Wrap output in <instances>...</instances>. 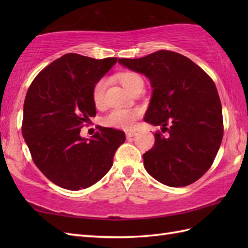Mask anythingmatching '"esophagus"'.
<instances>
[{
	"mask_svg": "<svg viewBox=\"0 0 248 248\" xmlns=\"http://www.w3.org/2000/svg\"><path fill=\"white\" fill-rule=\"evenodd\" d=\"M135 134H136V132H134V131H127V132H125V136H127V139L133 138Z\"/></svg>",
	"mask_w": 248,
	"mask_h": 248,
	"instance_id": "1",
	"label": "esophagus"
}]
</instances>
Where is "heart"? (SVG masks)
Segmentation results:
<instances>
[{"label": "heart", "mask_w": 248, "mask_h": 248, "mask_svg": "<svg viewBox=\"0 0 248 248\" xmlns=\"http://www.w3.org/2000/svg\"><path fill=\"white\" fill-rule=\"evenodd\" d=\"M119 80L124 88L129 92L132 91V88L138 85L139 83L143 82V78H140V76L133 71L120 73ZM105 88H107V80L105 78H100L93 85V101L97 107H100L103 103ZM140 114V112L138 108H113L102 118V124L107 127L130 129L134 124V121L139 117Z\"/></svg>", "instance_id": "obj_1"}]
</instances>
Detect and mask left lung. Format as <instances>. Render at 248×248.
<instances>
[{
	"mask_svg": "<svg viewBox=\"0 0 248 248\" xmlns=\"http://www.w3.org/2000/svg\"><path fill=\"white\" fill-rule=\"evenodd\" d=\"M118 62L149 78L152 96L144 120L166 133L155 134V146L143 155L145 170L172 187L198 180L211 167L224 134L212 78L187 57L167 50Z\"/></svg>",
	"mask_w": 248,
	"mask_h": 248,
	"instance_id": "8db88e82",
	"label": "left lung"
}]
</instances>
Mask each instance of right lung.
<instances>
[{
    "mask_svg": "<svg viewBox=\"0 0 248 248\" xmlns=\"http://www.w3.org/2000/svg\"><path fill=\"white\" fill-rule=\"evenodd\" d=\"M117 57L94 60L68 53L39 72L26 93L22 135L36 166L56 186L70 191L92 186L107 175L125 135L99 127L92 139L81 129L96 115L93 88Z\"/></svg>",
    "mask_w": 248,
    "mask_h": 248,
    "instance_id": "add662e5",
    "label": "right lung"
}]
</instances>
